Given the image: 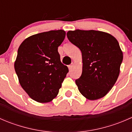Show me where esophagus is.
<instances>
[{"label":"esophagus","mask_w":132,"mask_h":132,"mask_svg":"<svg viewBox=\"0 0 132 132\" xmlns=\"http://www.w3.org/2000/svg\"><path fill=\"white\" fill-rule=\"evenodd\" d=\"M73 64H71V65H69V66H68V68H69V70H71V69L73 68Z\"/></svg>","instance_id":"esophagus-1"}]
</instances>
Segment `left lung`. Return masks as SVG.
I'll return each instance as SVG.
<instances>
[{
	"mask_svg": "<svg viewBox=\"0 0 132 132\" xmlns=\"http://www.w3.org/2000/svg\"><path fill=\"white\" fill-rule=\"evenodd\" d=\"M67 37L82 52V75L75 80L80 93L89 100L104 97L120 72L123 55L118 40L94 30H69Z\"/></svg>",
	"mask_w": 132,
	"mask_h": 132,
	"instance_id": "left-lung-1",
	"label": "left lung"
}]
</instances>
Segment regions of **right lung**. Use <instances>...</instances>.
<instances>
[{
    "label": "right lung",
    "instance_id": "right-lung-1",
    "mask_svg": "<svg viewBox=\"0 0 132 132\" xmlns=\"http://www.w3.org/2000/svg\"><path fill=\"white\" fill-rule=\"evenodd\" d=\"M65 36L61 29L44 32L26 38L18 48L14 70L20 86L36 102L52 101L68 73L57 51Z\"/></svg>",
    "mask_w": 132,
    "mask_h": 132
}]
</instances>
